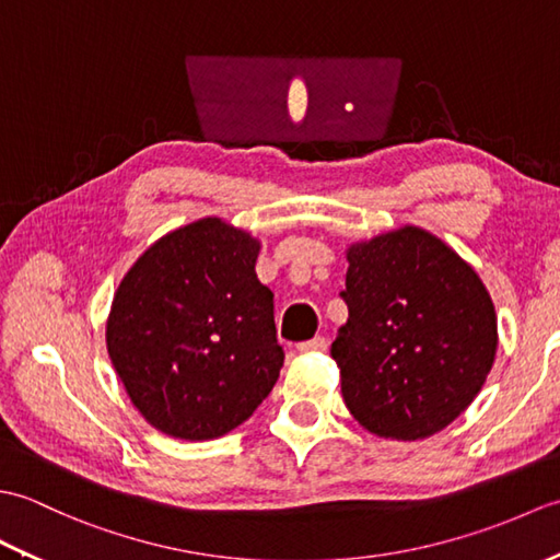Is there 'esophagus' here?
<instances>
[{
    "label": "esophagus",
    "instance_id": "1",
    "mask_svg": "<svg viewBox=\"0 0 560 560\" xmlns=\"http://www.w3.org/2000/svg\"><path fill=\"white\" fill-rule=\"evenodd\" d=\"M329 347L325 337H315V339H307L299 343V351L303 353H315V351H325Z\"/></svg>",
    "mask_w": 560,
    "mask_h": 560
}]
</instances>
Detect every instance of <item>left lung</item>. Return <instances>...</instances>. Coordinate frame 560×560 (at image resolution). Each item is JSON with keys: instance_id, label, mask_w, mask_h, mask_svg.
<instances>
[{"instance_id": "1", "label": "left lung", "mask_w": 560, "mask_h": 560, "mask_svg": "<svg viewBox=\"0 0 560 560\" xmlns=\"http://www.w3.org/2000/svg\"><path fill=\"white\" fill-rule=\"evenodd\" d=\"M347 325L331 343L353 419L380 438L443 431L479 395L498 347L489 291L416 225L347 249Z\"/></svg>"}]
</instances>
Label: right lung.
Listing matches in <instances>:
<instances>
[{"label": "right lung", "instance_id": "1", "mask_svg": "<svg viewBox=\"0 0 560 560\" xmlns=\"http://www.w3.org/2000/svg\"><path fill=\"white\" fill-rule=\"evenodd\" d=\"M259 241L221 219L187 223L117 289L105 341L129 399L156 431L211 440L247 421L283 365Z\"/></svg>", "mask_w": 560, "mask_h": 560}]
</instances>
